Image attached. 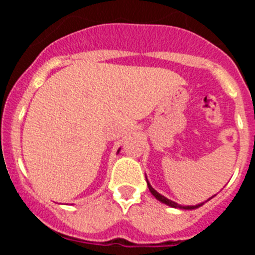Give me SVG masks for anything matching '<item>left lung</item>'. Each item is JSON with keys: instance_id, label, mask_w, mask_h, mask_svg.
<instances>
[{"instance_id": "8db88e82", "label": "left lung", "mask_w": 255, "mask_h": 255, "mask_svg": "<svg viewBox=\"0 0 255 255\" xmlns=\"http://www.w3.org/2000/svg\"><path fill=\"white\" fill-rule=\"evenodd\" d=\"M147 184H148V188H149V190H150V193H152L153 195H154L155 197V199H158L159 202H162V203H164V204H167V206H170V207H172V208H182V209H194V208H198V207H200L202 206V204H198V206H185V207H182V206H179V204L177 203H175V202H172V200H170V199H167V198L166 197H163V195H161L159 194V193H157V191L154 190V189L152 188V186H150V184L149 182H148V180H147Z\"/></svg>"}]
</instances>
